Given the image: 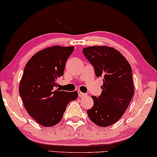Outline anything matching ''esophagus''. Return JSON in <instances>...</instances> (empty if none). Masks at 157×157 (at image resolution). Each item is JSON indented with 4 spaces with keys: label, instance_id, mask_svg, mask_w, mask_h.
<instances>
[{
    "label": "esophagus",
    "instance_id": "34e87169",
    "mask_svg": "<svg viewBox=\"0 0 157 157\" xmlns=\"http://www.w3.org/2000/svg\"><path fill=\"white\" fill-rule=\"evenodd\" d=\"M78 96L79 97H83V96H88L87 94H85V93H83V92H81L80 91H78Z\"/></svg>",
    "mask_w": 157,
    "mask_h": 157
}]
</instances>
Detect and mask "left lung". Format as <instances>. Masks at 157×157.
Here are the masks:
<instances>
[{
	"label": "left lung",
	"instance_id": "left-lung-1",
	"mask_svg": "<svg viewBox=\"0 0 157 157\" xmlns=\"http://www.w3.org/2000/svg\"><path fill=\"white\" fill-rule=\"evenodd\" d=\"M83 53L94 66L96 76L103 78L102 92L92 96L94 106L87 111L97 126L106 127L119 120L134 95L132 67L121 53L107 46H90Z\"/></svg>",
	"mask_w": 157,
	"mask_h": 157
}]
</instances>
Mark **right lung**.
<instances>
[{
  "label": "right lung",
  "instance_id": "1",
  "mask_svg": "<svg viewBox=\"0 0 157 157\" xmlns=\"http://www.w3.org/2000/svg\"><path fill=\"white\" fill-rule=\"evenodd\" d=\"M74 46H55L38 51L28 61L19 86V94L29 114L43 126H53L63 117L68 104L78 92L57 89Z\"/></svg>",
  "mask_w": 157,
  "mask_h": 157
}]
</instances>
